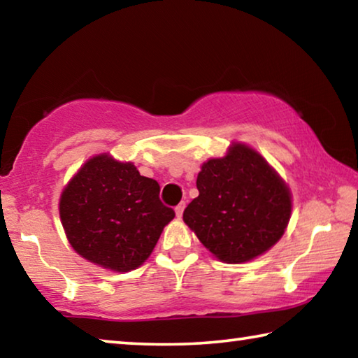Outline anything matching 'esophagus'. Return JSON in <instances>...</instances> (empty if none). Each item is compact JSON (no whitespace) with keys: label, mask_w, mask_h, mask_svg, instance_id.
Wrapping results in <instances>:
<instances>
[{"label":"esophagus","mask_w":358,"mask_h":358,"mask_svg":"<svg viewBox=\"0 0 358 358\" xmlns=\"http://www.w3.org/2000/svg\"><path fill=\"white\" fill-rule=\"evenodd\" d=\"M185 207H186V203L185 202H181V203H178L177 207H175V213H177V217H181L183 216V210H185Z\"/></svg>","instance_id":"34e87169"}]
</instances>
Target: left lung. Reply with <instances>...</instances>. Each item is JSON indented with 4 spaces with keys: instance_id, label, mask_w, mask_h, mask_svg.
<instances>
[{
    "instance_id": "8db88e82",
    "label": "left lung",
    "mask_w": 358,
    "mask_h": 358,
    "mask_svg": "<svg viewBox=\"0 0 358 358\" xmlns=\"http://www.w3.org/2000/svg\"><path fill=\"white\" fill-rule=\"evenodd\" d=\"M197 189L183 220L222 262L241 264L260 256L287 227L292 208L287 186L246 145L234 143L226 157L205 162Z\"/></svg>"
}]
</instances>
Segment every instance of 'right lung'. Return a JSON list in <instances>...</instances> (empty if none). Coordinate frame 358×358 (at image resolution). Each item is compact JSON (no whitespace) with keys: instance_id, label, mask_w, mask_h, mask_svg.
Returning <instances> with one entry per match:
<instances>
[{"instance_id":"1","label":"right lung","mask_w":358,"mask_h":358,"mask_svg":"<svg viewBox=\"0 0 358 358\" xmlns=\"http://www.w3.org/2000/svg\"><path fill=\"white\" fill-rule=\"evenodd\" d=\"M159 185L134 164L101 155L87 161L59 201V216L72 248L113 271L142 265L175 216L159 199Z\"/></svg>"}]
</instances>
